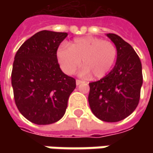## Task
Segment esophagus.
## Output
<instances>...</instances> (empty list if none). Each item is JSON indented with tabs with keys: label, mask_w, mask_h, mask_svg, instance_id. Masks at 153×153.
Masks as SVG:
<instances>
[{
	"label": "esophagus",
	"mask_w": 153,
	"mask_h": 153,
	"mask_svg": "<svg viewBox=\"0 0 153 153\" xmlns=\"http://www.w3.org/2000/svg\"><path fill=\"white\" fill-rule=\"evenodd\" d=\"M83 82H84V81H82V80H76V85H80V84H82V83H83Z\"/></svg>",
	"instance_id": "obj_1"
}]
</instances>
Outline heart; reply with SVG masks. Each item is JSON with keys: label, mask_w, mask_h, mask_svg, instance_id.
I'll list each match as a JSON object with an SVG mask.
<instances>
[{"label": "heart", "mask_w": 153, "mask_h": 153, "mask_svg": "<svg viewBox=\"0 0 153 153\" xmlns=\"http://www.w3.org/2000/svg\"><path fill=\"white\" fill-rule=\"evenodd\" d=\"M117 55L113 42L94 36H84L73 40L68 48L60 47L57 58L62 70L68 75L73 74L82 65V76L93 74L95 78H102L111 71Z\"/></svg>", "instance_id": "heart-1"}]
</instances>
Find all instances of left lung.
I'll list each match as a JSON object with an SVG mask.
<instances>
[{
	"mask_svg": "<svg viewBox=\"0 0 153 153\" xmlns=\"http://www.w3.org/2000/svg\"><path fill=\"white\" fill-rule=\"evenodd\" d=\"M106 36L117 49V61L110 73L89 83L88 103L96 117L115 123L126 118L138 105L143 82L142 66L131 45L116 34Z\"/></svg>",
	"mask_w": 153,
	"mask_h": 153,
	"instance_id": "8db88e82",
	"label": "left lung"
}]
</instances>
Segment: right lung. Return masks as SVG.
Here are the masks:
<instances>
[{"instance_id": "add662e5", "label": "right lung", "mask_w": 153, "mask_h": 153, "mask_svg": "<svg viewBox=\"0 0 153 153\" xmlns=\"http://www.w3.org/2000/svg\"><path fill=\"white\" fill-rule=\"evenodd\" d=\"M65 32L42 30L26 40L14 57L12 86L15 104L26 119L46 125L61 119L76 80L64 73L57 59Z\"/></svg>"}]
</instances>
